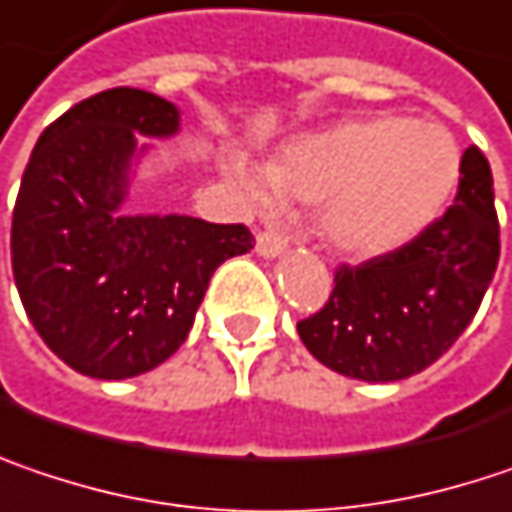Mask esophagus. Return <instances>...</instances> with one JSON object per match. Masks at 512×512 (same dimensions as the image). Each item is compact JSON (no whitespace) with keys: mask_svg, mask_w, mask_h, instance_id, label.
<instances>
[{"mask_svg":"<svg viewBox=\"0 0 512 512\" xmlns=\"http://www.w3.org/2000/svg\"><path fill=\"white\" fill-rule=\"evenodd\" d=\"M287 249V237L281 231H260L257 234V255L278 257Z\"/></svg>","mask_w":512,"mask_h":512,"instance_id":"obj_1","label":"esophagus"}]
</instances>
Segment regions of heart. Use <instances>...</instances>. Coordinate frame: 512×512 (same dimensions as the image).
I'll use <instances>...</instances> for the list:
<instances>
[{"mask_svg":"<svg viewBox=\"0 0 512 512\" xmlns=\"http://www.w3.org/2000/svg\"><path fill=\"white\" fill-rule=\"evenodd\" d=\"M231 172L257 205H319L322 237L372 260L410 246L445 213L460 181V146L445 125L378 114L293 137L269 158L266 181L246 166Z\"/></svg>","mask_w":512,"mask_h":512,"instance_id":"heart-1","label":"heart"}]
</instances>
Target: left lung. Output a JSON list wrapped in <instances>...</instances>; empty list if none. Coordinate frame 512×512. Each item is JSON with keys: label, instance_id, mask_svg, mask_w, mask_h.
<instances>
[{"label": "left lung", "instance_id": "obj_1", "mask_svg": "<svg viewBox=\"0 0 512 512\" xmlns=\"http://www.w3.org/2000/svg\"><path fill=\"white\" fill-rule=\"evenodd\" d=\"M501 255L492 169L478 146L460 161L454 205L410 246L343 263L322 310L299 322L328 369L372 384L410 378L440 360L478 313Z\"/></svg>", "mask_w": 512, "mask_h": 512}]
</instances>
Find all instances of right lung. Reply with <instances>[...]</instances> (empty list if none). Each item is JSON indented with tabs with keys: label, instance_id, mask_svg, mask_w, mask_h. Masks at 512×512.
Instances as JSON below:
<instances>
[{
	"label": "right lung",
	"instance_id": "1",
	"mask_svg": "<svg viewBox=\"0 0 512 512\" xmlns=\"http://www.w3.org/2000/svg\"><path fill=\"white\" fill-rule=\"evenodd\" d=\"M175 131L172 102L114 87L55 119L28 158L14 281L43 343L81 375L122 381L161 366L187 340L216 266L255 243L246 225L119 210L137 134Z\"/></svg>",
	"mask_w": 512,
	"mask_h": 512
}]
</instances>
